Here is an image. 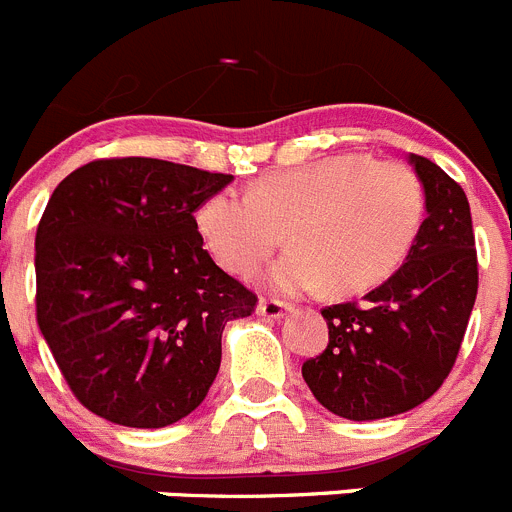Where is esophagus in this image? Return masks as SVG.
Segmentation results:
<instances>
[{"mask_svg":"<svg viewBox=\"0 0 512 512\" xmlns=\"http://www.w3.org/2000/svg\"><path fill=\"white\" fill-rule=\"evenodd\" d=\"M289 310H292V305H289V302L271 300V297H269V300L259 302V315H264V318H269V320L284 318Z\"/></svg>","mask_w":512,"mask_h":512,"instance_id":"1","label":"esophagus"}]
</instances>
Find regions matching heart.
<instances>
[{
	"instance_id": "heart-1",
	"label": "heart",
	"mask_w": 512,
	"mask_h": 512,
	"mask_svg": "<svg viewBox=\"0 0 512 512\" xmlns=\"http://www.w3.org/2000/svg\"><path fill=\"white\" fill-rule=\"evenodd\" d=\"M425 217L420 176L400 161L338 153L279 169L248 194H212L197 210V230L212 259L251 277L284 243L292 251L269 271L279 292H310L328 282L336 295H361L408 259Z\"/></svg>"
}]
</instances>
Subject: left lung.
<instances>
[{"instance_id": "obj_1", "label": "left lung", "mask_w": 512, "mask_h": 512, "mask_svg": "<svg viewBox=\"0 0 512 512\" xmlns=\"http://www.w3.org/2000/svg\"><path fill=\"white\" fill-rule=\"evenodd\" d=\"M425 189L418 241L364 302L323 307L328 346L302 364L315 400L348 420L390 418L449 377L477 300V248L467 194L441 166L410 156Z\"/></svg>"}]
</instances>
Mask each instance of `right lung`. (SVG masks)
Masks as SVG:
<instances>
[{
    "mask_svg": "<svg viewBox=\"0 0 512 512\" xmlns=\"http://www.w3.org/2000/svg\"><path fill=\"white\" fill-rule=\"evenodd\" d=\"M230 174L97 158L51 194L35 233V315L76 400L164 428L207 397L223 328L259 297L205 251L194 212Z\"/></svg>",
    "mask_w": 512,
    "mask_h": 512,
    "instance_id": "1",
    "label": "right lung"
}]
</instances>
